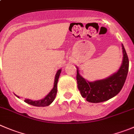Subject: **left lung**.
<instances>
[{
	"label": "left lung",
	"instance_id": "8db88e82",
	"mask_svg": "<svg viewBox=\"0 0 134 134\" xmlns=\"http://www.w3.org/2000/svg\"><path fill=\"white\" fill-rule=\"evenodd\" d=\"M122 48L123 59L120 69L117 72L106 79L89 82L80 76L79 68L76 67L78 89L87 102L90 103L105 102L115 97L120 92L126 79L129 68V60L122 44Z\"/></svg>",
	"mask_w": 134,
	"mask_h": 134
}]
</instances>
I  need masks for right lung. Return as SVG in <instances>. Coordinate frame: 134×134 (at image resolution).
I'll use <instances>...</instances> for the list:
<instances>
[{
  "label": "right lung",
  "mask_w": 134,
  "mask_h": 134,
  "mask_svg": "<svg viewBox=\"0 0 134 134\" xmlns=\"http://www.w3.org/2000/svg\"><path fill=\"white\" fill-rule=\"evenodd\" d=\"M61 72H62V69H59L57 71L56 75H55V80H54V88H52V90L50 91V93L44 98L38 100V101H32V100L29 99H25L24 100V102L25 103H28V104L33 106H36V107H46V106H48L49 105L51 104L54 100V99H55V96H56L57 91H58V90H57V84H58V79H59V76L60 75ZM16 96L19 97V96Z\"/></svg>",
  "instance_id": "obj_1"
}]
</instances>
